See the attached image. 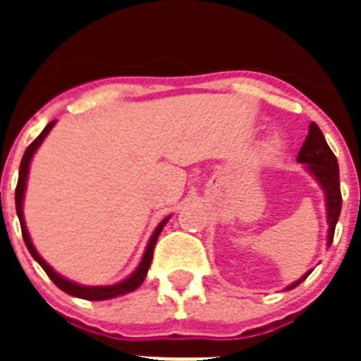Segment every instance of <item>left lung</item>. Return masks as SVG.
Here are the masks:
<instances>
[{"instance_id": "8db88e82", "label": "left lung", "mask_w": 361, "mask_h": 361, "mask_svg": "<svg viewBox=\"0 0 361 361\" xmlns=\"http://www.w3.org/2000/svg\"><path fill=\"white\" fill-rule=\"evenodd\" d=\"M296 161L305 164L309 173L317 178L318 184L324 190L325 206H327V224H329V233H327V245H331L334 237V228H336L338 216L342 212V193H340V170H338V161L334 153L331 152L329 145L325 141L324 133L318 128L317 123L309 124V135L305 137L304 145L300 148ZM311 271H307L300 280L288 286L289 289L296 288L304 282Z\"/></svg>"}]
</instances>
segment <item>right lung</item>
Here are the masks:
<instances>
[{"instance_id":"add662e5","label":"right lung","mask_w":361,"mask_h":361,"mask_svg":"<svg viewBox=\"0 0 361 361\" xmlns=\"http://www.w3.org/2000/svg\"><path fill=\"white\" fill-rule=\"evenodd\" d=\"M54 124H56V121H52V123L47 124L43 132L37 135L36 141L32 142V145L25 149V155H23V159H21V166H19V178H18V186H16V213H18V216H19V224H21V233H23L25 244H27L28 251H30V255L34 257V260H37V264L43 267L44 273L50 276V280H52V282L56 283L57 288L61 289V291L68 293V295L78 296V298H85V300H108V298H116V296L135 291V289L139 288L142 282H145L146 273H148L149 264H152L153 247H155V244H157L159 235H161L162 228H164L166 222H168V219H170V216H166L161 224L155 228V231H153L148 245H146L145 257H142L141 264L137 266V269L133 271L128 279H124L123 282H119V283H114V286H81V283H75V282H72V280H66L65 276H61L59 273H56V271H54L49 264L44 262L43 258L39 257V253L36 251V247H34V244H32L30 235H28L27 224H25V219H23V197H25V188H27L28 168H30V161H32V157H34V153H36V149L39 148L41 142L44 141V137L49 135L50 130L54 128Z\"/></svg>"}]
</instances>
